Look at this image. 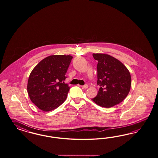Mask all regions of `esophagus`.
Segmentation results:
<instances>
[{"label":"esophagus","mask_w":158,"mask_h":158,"mask_svg":"<svg viewBox=\"0 0 158 158\" xmlns=\"http://www.w3.org/2000/svg\"><path fill=\"white\" fill-rule=\"evenodd\" d=\"M88 85H85L84 86H82V87L83 89H87L88 88Z\"/></svg>","instance_id":"esophagus-1"}]
</instances>
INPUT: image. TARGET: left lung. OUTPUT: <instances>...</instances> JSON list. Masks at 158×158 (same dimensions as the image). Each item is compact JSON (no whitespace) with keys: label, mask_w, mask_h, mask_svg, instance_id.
Segmentation results:
<instances>
[{"label":"left lung","mask_w":158,"mask_h":158,"mask_svg":"<svg viewBox=\"0 0 158 158\" xmlns=\"http://www.w3.org/2000/svg\"><path fill=\"white\" fill-rule=\"evenodd\" d=\"M98 64V95L92 98L98 106L110 108L120 103L128 96L131 86L128 69L121 61L106 54H93Z\"/></svg>","instance_id":"left-lung-1"}]
</instances>
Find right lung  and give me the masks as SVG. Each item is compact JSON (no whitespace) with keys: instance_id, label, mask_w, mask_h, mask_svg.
<instances>
[{"instance_id":"add662e5","label":"right lung","mask_w":158,"mask_h":158,"mask_svg":"<svg viewBox=\"0 0 158 158\" xmlns=\"http://www.w3.org/2000/svg\"><path fill=\"white\" fill-rule=\"evenodd\" d=\"M72 58L71 55H50L34 68L27 88L31 101L38 109L49 111L65 102L70 87L62 82L66 79Z\"/></svg>"}]
</instances>
